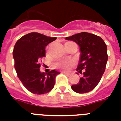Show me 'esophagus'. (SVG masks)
<instances>
[{
	"label": "esophagus",
	"mask_w": 121,
	"mask_h": 121,
	"mask_svg": "<svg viewBox=\"0 0 121 121\" xmlns=\"http://www.w3.org/2000/svg\"><path fill=\"white\" fill-rule=\"evenodd\" d=\"M65 74H66V75H71V73L70 72H63Z\"/></svg>",
	"instance_id": "1"
}]
</instances>
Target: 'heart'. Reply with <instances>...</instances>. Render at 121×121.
I'll return each instance as SVG.
<instances>
[{"label": "heart", "mask_w": 121, "mask_h": 121, "mask_svg": "<svg viewBox=\"0 0 121 121\" xmlns=\"http://www.w3.org/2000/svg\"><path fill=\"white\" fill-rule=\"evenodd\" d=\"M72 65H73V62L71 61H60L58 63H56L55 64V66L56 68L66 69L68 67H70Z\"/></svg>", "instance_id": "heart-1"}]
</instances>
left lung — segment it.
<instances>
[{
	"instance_id": "1",
	"label": "left lung",
	"mask_w": 121,
	"mask_h": 121,
	"mask_svg": "<svg viewBox=\"0 0 121 121\" xmlns=\"http://www.w3.org/2000/svg\"><path fill=\"white\" fill-rule=\"evenodd\" d=\"M65 39L75 41L80 46V58L77 71L80 73L83 71V77L80 78L79 83L72 85V90L79 94L92 91L105 72L108 60L106 44L100 37L86 32Z\"/></svg>"
}]
</instances>
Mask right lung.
<instances>
[{
	"instance_id": "add662e5",
	"label": "right lung",
	"mask_w": 121,
	"mask_h": 121,
	"mask_svg": "<svg viewBox=\"0 0 121 121\" xmlns=\"http://www.w3.org/2000/svg\"><path fill=\"white\" fill-rule=\"evenodd\" d=\"M56 39V37L31 33L21 37L14 46L12 53L18 77L33 94H46L54 87L55 78L60 72L52 70L47 73H41L39 61L45 56L46 46Z\"/></svg>"
}]
</instances>
